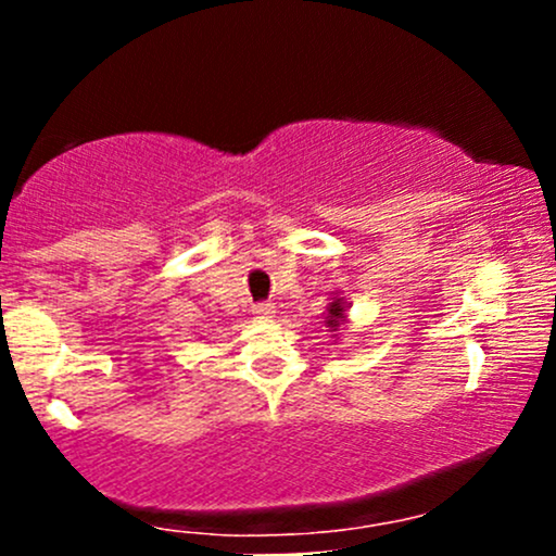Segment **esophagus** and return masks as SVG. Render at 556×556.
Here are the masks:
<instances>
[{
  "mask_svg": "<svg viewBox=\"0 0 556 556\" xmlns=\"http://www.w3.org/2000/svg\"><path fill=\"white\" fill-rule=\"evenodd\" d=\"M253 314H256V318H271L277 314V308H274V303H256L253 305Z\"/></svg>",
  "mask_w": 556,
  "mask_h": 556,
  "instance_id": "1",
  "label": "esophagus"
}]
</instances>
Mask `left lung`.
<instances>
[{"label": "left lung", "mask_w": 556, "mask_h": 556, "mask_svg": "<svg viewBox=\"0 0 556 556\" xmlns=\"http://www.w3.org/2000/svg\"><path fill=\"white\" fill-rule=\"evenodd\" d=\"M334 295H337V292H334ZM344 314H348V303H344V298H340V295L331 298V303L327 305V321H324V324H327V327L334 331L344 321V318H348Z\"/></svg>", "instance_id": "8db88e82"}]
</instances>
